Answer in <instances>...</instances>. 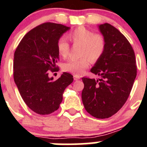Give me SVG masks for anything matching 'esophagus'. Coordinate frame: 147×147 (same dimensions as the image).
<instances>
[{
    "instance_id": "34e87169",
    "label": "esophagus",
    "mask_w": 147,
    "mask_h": 147,
    "mask_svg": "<svg viewBox=\"0 0 147 147\" xmlns=\"http://www.w3.org/2000/svg\"><path fill=\"white\" fill-rule=\"evenodd\" d=\"M74 80H80V76H78V75H74Z\"/></svg>"
}]
</instances>
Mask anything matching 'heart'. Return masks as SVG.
I'll use <instances>...</instances> for the list:
<instances>
[{
	"mask_svg": "<svg viewBox=\"0 0 147 147\" xmlns=\"http://www.w3.org/2000/svg\"><path fill=\"white\" fill-rule=\"evenodd\" d=\"M68 38L73 44L80 46L79 59L69 60L62 65L65 72L76 75L82 74L90 66V62H96L102 57L106 48L105 38L102 34L94 33L85 27H78L68 34ZM57 51L62 58H66L69 53L70 46L64 38L57 42Z\"/></svg>",
	"mask_w": 147,
	"mask_h": 147,
	"instance_id": "b5f03b06",
	"label": "heart"
}]
</instances>
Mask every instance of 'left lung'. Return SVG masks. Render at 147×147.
Wrapping results in <instances>:
<instances>
[{
	"instance_id": "8db88e82",
	"label": "left lung",
	"mask_w": 147,
	"mask_h": 147,
	"mask_svg": "<svg viewBox=\"0 0 147 147\" xmlns=\"http://www.w3.org/2000/svg\"><path fill=\"white\" fill-rule=\"evenodd\" d=\"M106 41L102 57L90 71L101 79L82 78V99L87 112L97 119L111 117L127 102L137 75L135 52L127 39L109 23L98 26Z\"/></svg>"
}]
</instances>
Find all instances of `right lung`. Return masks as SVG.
Segmentation results:
<instances>
[{
  "mask_svg": "<svg viewBox=\"0 0 147 147\" xmlns=\"http://www.w3.org/2000/svg\"><path fill=\"white\" fill-rule=\"evenodd\" d=\"M69 29L62 24L44 23L29 31L15 50V82L27 106L40 115H49L59 108L65 89L74 80L66 72L56 81L49 76V71L57 68L58 40Z\"/></svg>",
  "mask_w": 147,
  "mask_h": 147,
  "instance_id": "add662e5",
  "label": "right lung"
}]
</instances>
